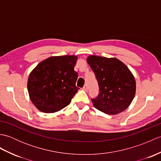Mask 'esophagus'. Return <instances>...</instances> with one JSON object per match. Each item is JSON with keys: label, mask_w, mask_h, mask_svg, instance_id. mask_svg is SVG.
<instances>
[{"label": "esophagus", "mask_w": 161, "mask_h": 161, "mask_svg": "<svg viewBox=\"0 0 161 161\" xmlns=\"http://www.w3.org/2000/svg\"><path fill=\"white\" fill-rule=\"evenodd\" d=\"M82 89H83L84 91H87V90H88V86H87V85H86V84H85V85H84V87L82 88Z\"/></svg>", "instance_id": "34e87169"}]
</instances>
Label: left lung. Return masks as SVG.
<instances>
[{"mask_svg":"<svg viewBox=\"0 0 161 161\" xmlns=\"http://www.w3.org/2000/svg\"><path fill=\"white\" fill-rule=\"evenodd\" d=\"M87 63L94 72L100 93L92 99L94 107L104 114H118L127 108L134 98V76L126 65L115 57L88 56Z\"/></svg>","mask_w":161,"mask_h":161,"instance_id":"obj_1","label":"left lung"}]
</instances>
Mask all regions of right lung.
Instances as JSON below:
<instances>
[{
    "label": "right lung",
    "instance_id": "1",
    "mask_svg": "<svg viewBox=\"0 0 161 161\" xmlns=\"http://www.w3.org/2000/svg\"><path fill=\"white\" fill-rule=\"evenodd\" d=\"M77 57H50L42 61L30 73L28 91L30 100L46 114L59 111L70 103L77 93L78 74L74 70Z\"/></svg>",
    "mask_w": 161,
    "mask_h": 161
}]
</instances>
